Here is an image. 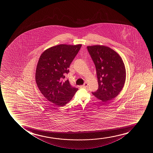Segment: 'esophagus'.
<instances>
[{"label":"esophagus","instance_id":"esophagus-1","mask_svg":"<svg viewBox=\"0 0 153 153\" xmlns=\"http://www.w3.org/2000/svg\"><path fill=\"white\" fill-rule=\"evenodd\" d=\"M88 85L87 82H85V84L82 85V87H83V88H86V87H88Z\"/></svg>","mask_w":153,"mask_h":153}]
</instances>
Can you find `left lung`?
<instances>
[{"label":"left lung","instance_id":"1","mask_svg":"<svg viewBox=\"0 0 153 153\" xmlns=\"http://www.w3.org/2000/svg\"><path fill=\"white\" fill-rule=\"evenodd\" d=\"M96 68L99 87L92 94L102 102L114 98L123 87L126 79L125 65L121 57L108 46H87Z\"/></svg>","mask_w":153,"mask_h":153}]
</instances>
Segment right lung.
I'll use <instances>...</instances> for the list:
<instances>
[{
	"label": "right lung",
	"mask_w": 153,
	"mask_h": 153,
	"mask_svg": "<svg viewBox=\"0 0 153 153\" xmlns=\"http://www.w3.org/2000/svg\"><path fill=\"white\" fill-rule=\"evenodd\" d=\"M82 44L75 45L59 44L44 51L41 55L36 71V80L38 88L49 101L57 107H63L73 98L78 88L73 87L65 73L79 51Z\"/></svg>",
	"instance_id": "obj_1"
}]
</instances>
